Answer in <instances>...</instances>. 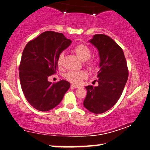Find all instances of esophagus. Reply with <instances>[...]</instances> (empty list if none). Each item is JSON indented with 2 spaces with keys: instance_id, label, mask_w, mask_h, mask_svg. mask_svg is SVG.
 Masks as SVG:
<instances>
[{
  "instance_id": "obj_1",
  "label": "esophagus",
  "mask_w": 150,
  "mask_h": 150,
  "mask_svg": "<svg viewBox=\"0 0 150 150\" xmlns=\"http://www.w3.org/2000/svg\"><path fill=\"white\" fill-rule=\"evenodd\" d=\"M71 87H73L74 88H79L80 87L79 85H75V84H71Z\"/></svg>"
}]
</instances>
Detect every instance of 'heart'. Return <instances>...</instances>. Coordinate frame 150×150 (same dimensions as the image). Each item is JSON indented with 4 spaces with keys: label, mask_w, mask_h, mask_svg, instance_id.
<instances>
[{
    "label": "heart",
    "mask_w": 150,
    "mask_h": 150,
    "mask_svg": "<svg viewBox=\"0 0 150 150\" xmlns=\"http://www.w3.org/2000/svg\"><path fill=\"white\" fill-rule=\"evenodd\" d=\"M73 50H74V52L78 57L83 61L84 65L87 68H89L90 70H96L98 68V62L96 60L90 59L92 52L91 49L87 45L84 43H80L76 45ZM63 60L64 54L61 53L59 54L57 60V64L59 67H61L63 66ZM87 73L84 71H70L67 72L64 75V77L69 81L75 84H79L82 81L83 79L87 77Z\"/></svg>",
    "instance_id": "heart-1"
}]
</instances>
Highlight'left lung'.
Returning <instances> with one entry per match:
<instances>
[{"mask_svg": "<svg viewBox=\"0 0 150 150\" xmlns=\"http://www.w3.org/2000/svg\"><path fill=\"white\" fill-rule=\"evenodd\" d=\"M89 42L97 47L100 69L98 86L85 87L87 93L83 105L93 113H102L117 103L127 81L129 72L122 49L108 35H95Z\"/></svg>", "mask_w": 150, "mask_h": 150, "instance_id": "8db88e82", "label": "left lung"}]
</instances>
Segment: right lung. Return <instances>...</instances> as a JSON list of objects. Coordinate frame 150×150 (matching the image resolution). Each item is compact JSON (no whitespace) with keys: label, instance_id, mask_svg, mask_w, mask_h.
<instances>
[{"label":"right lung","instance_id":"obj_1","mask_svg":"<svg viewBox=\"0 0 150 150\" xmlns=\"http://www.w3.org/2000/svg\"><path fill=\"white\" fill-rule=\"evenodd\" d=\"M71 43L63 33L49 30L26 45L18 67L20 82L25 98L37 110L55 108L70 87L65 80L53 83L48 77L56 73L59 54Z\"/></svg>","mask_w":150,"mask_h":150}]
</instances>
